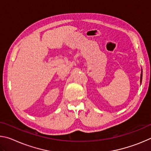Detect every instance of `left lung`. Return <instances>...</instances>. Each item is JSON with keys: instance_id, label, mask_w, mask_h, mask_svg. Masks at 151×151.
<instances>
[{"instance_id": "8db88e82", "label": "left lung", "mask_w": 151, "mask_h": 151, "mask_svg": "<svg viewBox=\"0 0 151 151\" xmlns=\"http://www.w3.org/2000/svg\"><path fill=\"white\" fill-rule=\"evenodd\" d=\"M142 69H141V74H140V84L142 83Z\"/></svg>"}]
</instances>
